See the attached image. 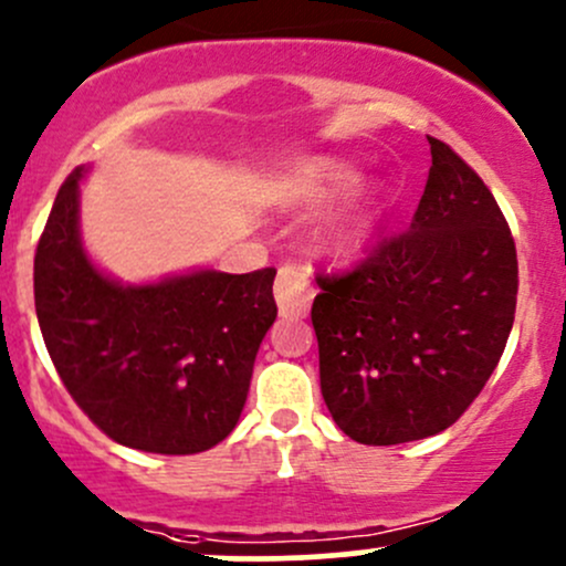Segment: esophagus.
I'll return each instance as SVG.
<instances>
[{
	"label": "esophagus",
	"mask_w": 566,
	"mask_h": 566,
	"mask_svg": "<svg viewBox=\"0 0 566 566\" xmlns=\"http://www.w3.org/2000/svg\"><path fill=\"white\" fill-rule=\"evenodd\" d=\"M273 295H276L279 314L282 316H306L308 303H312V284H308L306 273L290 269H279L276 284H273Z\"/></svg>",
	"instance_id": "obj_1"
}]
</instances>
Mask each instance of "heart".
<instances>
[{"mask_svg": "<svg viewBox=\"0 0 566 566\" xmlns=\"http://www.w3.org/2000/svg\"><path fill=\"white\" fill-rule=\"evenodd\" d=\"M359 177L363 171L349 160L312 158L295 166L282 179V198L293 209H319L357 188ZM378 212H381V203H378L376 192H363V196L352 198L349 207L340 209L322 231L325 250L340 254V258L363 250L374 235Z\"/></svg>", "mask_w": 566, "mask_h": 566, "instance_id": "heart-1", "label": "heart"}]
</instances>
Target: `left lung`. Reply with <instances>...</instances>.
I'll return each mask as SVG.
<instances>
[{"instance_id": "1", "label": "left lung", "mask_w": 566, "mask_h": 566, "mask_svg": "<svg viewBox=\"0 0 566 566\" xmlns=\"http://www.w3.org/2000/svg\"><path fill=\"white\" fill-rule=\"evenodd\" d=\"M411 228L352 271L316 276L312 322L327 411L352 440L443 432L494 374L513 327L518 260L505 214L446 142Z\"/></svg>"}]
</instances>
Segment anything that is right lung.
I'll return each instance as SVG.
<instances>
[{
  "mask_svg": "<svg viewBox=\"0 0 566 566\" xmlns=\"http://www.w3.org/2000/svg\"><path fill=\"white\" fill-rule=\"evenodd\" d=\"M61 185L34 254L42 338L72 400L115 443L198 454L226 440L276 319V269L120 284L80 241V179Z\"/></svg>",
  "mask_w": 566,
  "mask_h": 566,
  "instance_id": "add662e5",
  "label": "right lung"
}]
</instances>
